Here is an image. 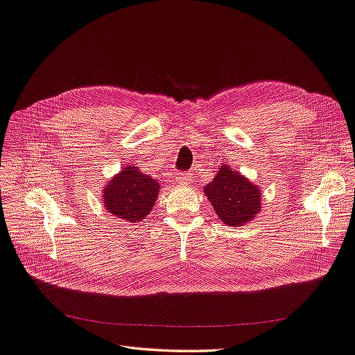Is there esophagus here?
Masks as SVG:
<instances>
[{
    "instance_id": "obj_1",
    "label": "esophagus",
    "mask_w": 355,
    "mask_h": 355,
    "mask_svg": "<svg viewBox=\"0 0 355 355\" xmlns=\"http://www.w3.org/2000/svg\"><path fill=\"white\" fill-rule=\"evenodd\" d=\"M176 179L179 182H182V184H187V182H189V176L188 175H179V176H176Z\"/></svg>"
}]
</instances>
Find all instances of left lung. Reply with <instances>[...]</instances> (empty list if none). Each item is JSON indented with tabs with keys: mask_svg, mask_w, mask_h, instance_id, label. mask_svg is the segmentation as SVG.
Instances as JSON below:
<instances>
[{
	"mask_svg": "<svg viewBox=\"0 0 355 355\" xmlns=\"http://www.w3.org/2000/svg\"><path fill=\"white\" fill-rule=\"evenodd\" d=\"M205 193L215 214L230 227L252 221L260 212V189L230 166H221L214 180L205 187Z\"/></svg>",
	"mask_w": 355,
	"mask_h": 355,
	"instance_id": "8db88e82",
	"label": "left lung"
}]
</instances>
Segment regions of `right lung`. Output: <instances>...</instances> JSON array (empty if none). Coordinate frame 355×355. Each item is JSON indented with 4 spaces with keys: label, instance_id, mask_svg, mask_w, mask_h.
Here are the masks:
<instances>
[{
    "label": "right lung",
    "instance_id": "obj_1",
    "mask_svg": "<svg viewBox=\"0 0 355 355\" xmlns=\"http://www.w3.org/2000/svg\"><path fill=\"white\" fill-rule=\"evenodd\" d=\"M158 182L141 173L139 167H125L104 188L107 212L130 223L145 219L158 197Z\"/></svg>",
    "mask_w": 355,
    "mask_h": 355
}]
</instances>
